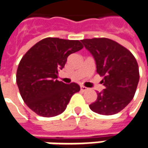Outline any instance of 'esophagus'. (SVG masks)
I'll use <instances>...</instances> for the list:
<instances>
[{
    "label": "esophagus",
    "mask_w": 148,
    "mask_h": 148,
    "mask_svg": "<svg viewBox=\"0 0 148 148\" xmlns=\"http://www.w3.org/2000/svg\"><path fill=\"white\" fill-rule=\"evenodd\" d=\"M88 90V88L83 86H81V90H82V91H86V90Z\"/></svg>",
    "instance_id": "obj_1"
}]
</instances>
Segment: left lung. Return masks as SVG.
<instances>
[{
  "label": "left lung",
  "mask_w": 148,
  "mask_h": 148,
  "mask_svg": "<svg viewBox=\"0 0 148 148\" xmlns=\"http://www.w3.org/2000/svg\"><path fill=\"white\" fill-rule=\"evenodd\" d=\"M82 42L93 55L105 86L97 92L90 109L98 114H116L134 97L140 79L136 59L124 47L107 38L86 39Z\"/></svg>",
  "instance_id": "obj_1"
}]
</instances>
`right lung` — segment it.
Masks as SVG:
<instances>
[{"instance_id":"add662e5","label":"right lung","mask_w":148,"mask_h":148,"mask_svg":"<svg viewBox=\"0 0 148 148\" xmlns=\"http://www.w3.org/2000/svg\"><path fill=\"white\" fill-rule=\"evenodd\" d=\"M79 40L46 38L30 48L21 58L16 71V83L24 103L43 117L65 111L71 97L80 90L77 84L57 80L67 57L80 51Z\"/></svg>"}]
</instances>
